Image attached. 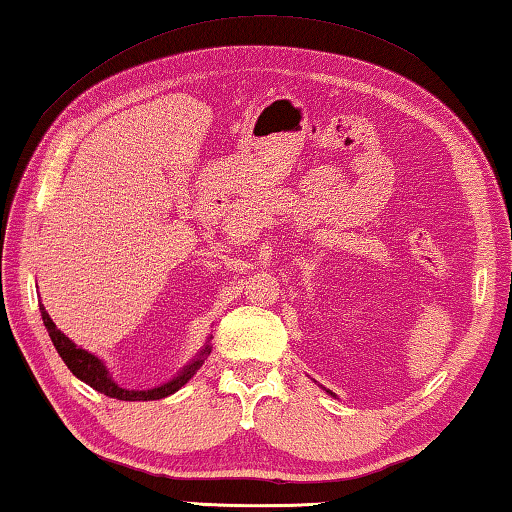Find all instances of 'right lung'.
<instances>
[{
	"label": "right lung",
	"instance_id": "obj_1",
	"mask_svg": "<svg viewBox=\"0 0 512 512\" xmlns=\"http://www.w3.org/2000/svg\"><path fill=\"white\" fill-rule=\"evenodd\" d=\"M42 320H45V327H47V332L51 336V343L56 345L60 359L65 361V366L69 370H72V375H76L81 381H85V384L92 386L94 391H99V393L108 395V397H117V400H126V402L162 400V397L176 393L178 388H183L187 381L196 375V370L201 368V363H203V357L207 352H210V345H207V348L201 352L203 354L201 359L189 363V366L183 372H180L178 377H173L171 381H167V384H162L158 388H151V391H126V388L117 386L115 381L110 379L106 366H103V363L97 357H94V354L81 350L79 345H74L63 332H60V329L54 325V320L49 318L45 309H42Z\"/></svg>",
	"mask_w": 512,
	"mask_h": 512
}]
</instances>
